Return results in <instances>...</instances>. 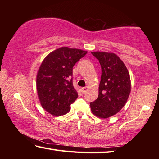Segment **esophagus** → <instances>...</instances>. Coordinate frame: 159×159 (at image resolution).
<instances>
[{
    "mask_svg": "<svg viewBox=\"0 0 159 159\" xmlns=\"http://www.w3.org/2000/svg\"><path fill=\"white\" fill-rule=\"evenodd\" d=\"M88 88H89V87H88V86H86V87H84V88H80V93H81L82 94L85 93L88 91Z\"/></svg>",
    "mask_w": 159,
    "mask_h": 159,
    "instance_id": "1",
    "label": "esophagus"
}]
</instances>
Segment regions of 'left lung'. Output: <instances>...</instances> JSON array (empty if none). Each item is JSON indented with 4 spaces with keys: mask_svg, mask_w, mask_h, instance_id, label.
<instances>
[{
    "mask_svg": "<svg viewBox=\"0 0 159 159\" xmlns=\"http://www.w3.org/2000/svg\"><path fill=\"white\" fill-rule=\"evenodd\" d=\"M102 68L98 98L90 102L91 111L96 116L107 118L117 114L126 103L130 93V79L123 61L114 53L91 52Z\"/></svg>",
    "mask_w": 159,
    "mask_h": 159,
    "instance_id": "left-lung-1",
    "label": "left lung"
}]
</instances>
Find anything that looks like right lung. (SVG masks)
Here are the masks:
<instances>
[{
  "label": "right lung",
  "instance_id": "add662e5",
  "mask_svg": "<svg viewBox=\"0 0 159 159\" xmlns=\"http://www.w3.org/2000/svg\"><path fill=\"white\" fill-rule=\"evenodd\" d=\"M87 52L62 47L50 52L43 61L36 78L41 106L53 116L64 115L78 98L73 85V67Z\"/></svg>",
  "mask_w": 159,
  "mask_h": 159
}]
</instances>
